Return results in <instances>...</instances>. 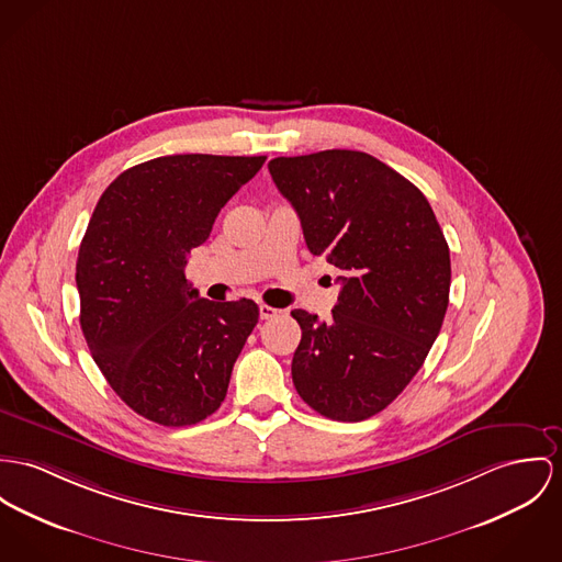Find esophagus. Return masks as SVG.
I'll return each mask as SVG.
<instances>
[{"mask_svg":"<svg viewBox=\"0 0 562 562\" xmlns=\"http://www.w3.org/2000/svg\"><path fill=\"white\" fill-rule=\"evenodd\" d=\"M259 314L262 321H269V318H276V316L280 314V310H276V307H271V305H265V303H260Z\"/></svg>","mask_w":562,"mask_h":562,"instance_id":"1","label":"esophagus"}]
</instances>
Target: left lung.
Returning <instances> with one entry per match:
<instances>
[{"instance_id":"1","label":"left lung","mask_w":562,"mask_h":562,"mask_svg":"<svg viewBox=\"0 0 562 562\" xmlns=\"http://www.w3.org/2000/svg\"><path fill=\"white\" fill-rule=\"evenodd\" d=\"M267 167L302 220L307 250L340 269L329 321L291 312L302 327L293 383L316 413L363 422L387 408L432 348L449 305V246L422 190L370 154L327 149Z\"/></svg>"}]
</instances>
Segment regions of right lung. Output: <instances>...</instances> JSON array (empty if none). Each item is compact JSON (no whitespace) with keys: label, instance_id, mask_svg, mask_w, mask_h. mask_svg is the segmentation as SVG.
Masks as SVG:
<instances>
[{"label":"right lung","instance_id":"right-lung-1","mask_svg":"<svg viewBox=\"0 0 562 562\" xmlns=\"http://www.w3.org/2000/svg\"><path fill=\"white\" fill-rule=\"evenodd\" d=\"M262 162L154 158L120 175L89 220L77 260L81 329L109 385L154 424L183 428L216 413L259 323L252 300H203L183 269Z\"/></svg>","mask_w":562,"mask_h":562}]
</instances>
